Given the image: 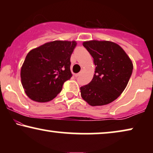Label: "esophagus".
<instances>
[{"label":"esophagus","instance_id":"obj_1","mask_svg":"<svg viewBox=\"0 0 153 153\" xmlns=\"http://www.w3.org/2000/svg\"><path fill=\"white\" fill-rule=\"evenodd\" d=\"M80 74H81V72H79V73H78V74H75V76H76V77H78L79 76H80Z\"/></svg>","mask_w":153,"mask_h":153}]
</instances>
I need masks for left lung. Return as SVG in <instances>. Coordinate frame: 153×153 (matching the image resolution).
Masks as SVG:
<instances>
[{"label": "left lung", "mask_w": 153, "mask_h": 153, "mask_svg": "<svg viewBox=\"0 0 153 153\" xmlns=\"http://www.w3.org/2000/svg\"><path fill=\"white\" fill-rule=\"evenodd\" d=\"M93 58L95 71L88 84L80 88L81 95L91 106H102L116 100L132 74L133 64L124 50L109 41L84 42Z\"/></svg>", "instance_id": "8db88e82"}]
</instances>
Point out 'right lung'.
I'll return each instance as SVG.
<instances>
[{
    "instance_id": "1",
    "label": "right lung",
    "mask_w": 153,
    "mask_h": 153,
    "mask_svg": "<svg viewBox=\"0 0 153 153\" xmlns=\"http://www.w3.org/2000/svg\"><path fill=\"white\" fill-rule=\"evenodd\" d=\"M76 46L75 41L56 40L29 51L21 70L23 88L29 98L47 102L57 96L72 76L70 57Z\"/></svg>"
}]
</instances>
